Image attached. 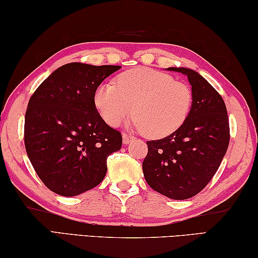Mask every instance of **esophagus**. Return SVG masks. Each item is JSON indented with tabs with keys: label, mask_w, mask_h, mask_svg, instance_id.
<instances>
[{
	"label": "esophagus",
	"mask_w": 258,
	"mask_h": 258,
	"mask_svg": "<svg viewBox=\"0 0 258 258\" xmlns=\"http://www.w3.org/2000/svg\"><path fill=\"white\" fill-rule=\"evenodd\" d=\"M133 137H131V135H127V134H123V143L124 145H128V143L131 142V141H133Z\"/></svg>",
	"instance_id": "esophagus-1"
}]
</instances>
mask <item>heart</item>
<instances>
[{"label":"heart","mask_w":258,"mask_h":258,"mask_svg":"<svg viewBox=\"0 0 258 258\" xmlns=\"http://www.w3.org/2000/svg\"><path fill=\"white\" fill-rule=\"evenodd\" d=\"M99 115L117 127L132 113L133 125L148 138L160 139L184 123L192 107L191 89L168 74L147 67L125 72L100 84L93 95Z\"/></svg>","instance_id":"b5f03b06"}]
</instances>
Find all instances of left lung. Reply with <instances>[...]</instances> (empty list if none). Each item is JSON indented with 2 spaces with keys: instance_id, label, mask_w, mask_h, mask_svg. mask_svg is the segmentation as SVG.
<instances>
[{
  "instance_id": "left-lung-1",
  "label": "left lung",
  "mask_w": 258,
  "mask_h": 258,
  "mask_svg": "<svg viewBox=\"0 0 258 258\" xmlns=\"http://www.w3.org/2000/svg\"><path fill=\"white\" fill-rule=\"evenodd\" d=\"M167 71L186 75L192 107L175 132L147 142L142 169L155 191L183 200L199 194L220 167L230 141L229 117L223 99L197 72L184 67Z\"/></svg>"
}]
</instances>
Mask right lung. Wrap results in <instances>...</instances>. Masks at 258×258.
Here are the masks:
<instances>
[{"mask_svg":"<svg viewBox=\"0 0 258 258\" xmlns=\"http://www.w3.org/2000/svg\"><path fill=\"white\" fill-rule=\"evenodd\" d=\"M120 66L71 62L56 69L29 99L25 147L35 172L51 191L74 197L102 182L107 158L121 134L94 106L95 89Z\"/></svg>","mask_w":258,"mask_h":258,"instance_id":"add662e5","label":"right lung"}]
</instances>
